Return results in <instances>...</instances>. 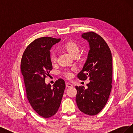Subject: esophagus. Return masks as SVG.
Segmentation results:
<instances>
[{
	"label": "esophagus",
	"mask_w": 133,
	"mask_h": 133,
	"mask_svg": "<svg viewBox=\"0 0 133 133\" xmlns=\"http://www.w3.org/2000/svg\"><path fill=\"white\" fill-rule=\"evenodd\" d=\"M65 85H66V87L68 88H70L73 87V85H72V84H70V83H66Z\"/></svg>",
	"instance_id": "1"
}]
</instances>
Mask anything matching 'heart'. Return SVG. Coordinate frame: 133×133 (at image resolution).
<instances>
[{
	"label": "heart",
	"mask_w": 133,
	"mask_h": 133,
	"mask_svg": "<svg viewBox=\"0 0 133 133\" xmlns=\"http://www.w3.org/2000/svg\"><path fill=\"white\" fill-rule=\"evenodd\" d=\"M62 48L66 50L68 53L73 57H75L77 56L80 51V46L78 44L75 42L71 41L64 43L62 45ZM51 63L54 64L57 62V56L55 53H52L50 57ZM65 75L68 78H70L72 75V73L69 71H66L65 72Z\"/></svg>",
	"instance_id": "heart-1"
}]
</instances>
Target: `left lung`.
<instances>
[{"label": "left lung", "mask_w": 133, "mask_h": 133, "mask_svg": "<svg viewBox=\"0 0 133 133\" xmlns=\"http://www.w3.org/2000/svg\"><path fill=\"white\" fill-rule=\"evenodd\" d=\"M81 37L89 43V51L86 62L78 78H89L88 88L76 86V102L84 114H98L107 103L111 89L112 55L105 41L94 32L84 33Z\"/></svg>", "instance_id": "obj_1"}]
</instances>
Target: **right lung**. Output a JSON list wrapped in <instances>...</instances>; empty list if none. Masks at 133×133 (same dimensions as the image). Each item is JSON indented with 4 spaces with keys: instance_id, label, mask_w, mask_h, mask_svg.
<instances>
[{
    "instance_id": "right-lung-1",
    "label": "right lung",
    "mask_w": 133,
    "mask_h": 133,
    "mask_svg": "<svg viewBox=\"0 0 133 133\" xmlns=\"http://www.w3.org/2000/svg\"><path fill=\"white\" fill-rule=\"evenodd\" d=\"M61 39L42 37L35 39L23 54L21 69L23 75L27 98L33 109L45 118L58 111L65 88L62 79L53 87L46 84L45 78L53 69L50 62V49Z\"/></svg>"
}]
</instances>
